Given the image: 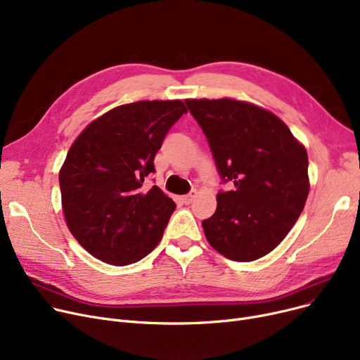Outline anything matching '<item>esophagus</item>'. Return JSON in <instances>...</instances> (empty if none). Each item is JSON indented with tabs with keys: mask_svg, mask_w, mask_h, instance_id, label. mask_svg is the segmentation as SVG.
Segmentation results:
<instances>
[{
	"mask_svg": "<svg viewBox=\"0 0 360 360\" xmlns=\"http://www.w3.org/2000/svg\"><path fill=\"white\" fill-rule=\"evenodd\" d=\"M195 197H197V191H191L190 194H186L182 200H184V202H185V204H191V202L194 201V198H195Z\"/></svg>",
	"mask_w": 360,
	"mask_h": 360,
	"instance_id": "obj_1",
	"label": "esophagus"
}]
</instances>
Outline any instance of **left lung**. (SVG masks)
Returning a JSON list of instances; mask_svg holds the SVG:
<instances>
[{
  "label": "left lung",
  "mask_w": 360,
  "mask_h": 360,
  "mask_svg": "<svg viewBox=\"0 0 360 360\" xmlns=\"http://www.w3.org/2000/svg\"><path fill=\"white\" fill-rule=\"evenodd\" d=\"M209 141L221 182L214 214L202 220L207 240L223 257L254 261L286 238L304 210L308 155L270 110L233 99H186Z\"/></svg>",
  "instance_id": "obj_1"
}]
</instances>
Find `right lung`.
<instances>
[{
    "label": "right lung",
    "mask_w": 360,
    "mask_h": 360,
    "mask_svg": "<svg viewBox=\"0 0 360 360\" xmlns=\"http://www.w3.org/2000/svg\"><path fill=\"white\" fill-rule=\"evenodd\" d=\"M186 113L181 101H143L94 120L75 139L60 170L65 221L94 258L112 266L137 262L156 248L176 209L153 185L155 156Z\"/></svg>",
    "instance_id": "obj_1"
}]
</instances>
